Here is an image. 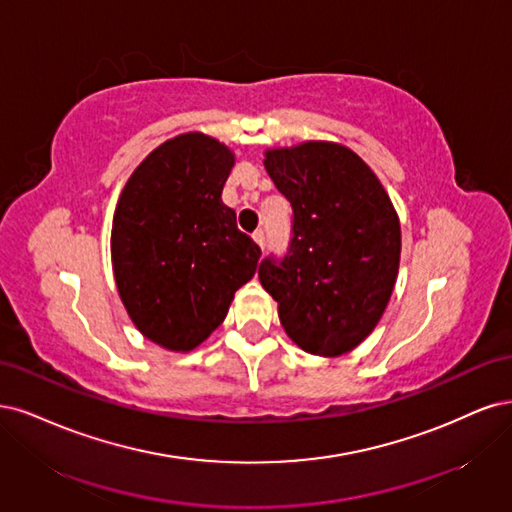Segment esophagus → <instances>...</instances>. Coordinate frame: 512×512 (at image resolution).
Listing matches in <instances>:
<instances>
[{"label": "esophagus", "mask_w": 512, "mask_h": 512, "mask_svg": "<svg viewBox=\"0 0 512 512\" xmlns=\"http://www.w3.org/2000/svg\"><path fill=\"white\" fill-rule=\"evenodd\" d=\"M253 240L257 242V246H259V249L263 251V249H266V236H263V232H261V229H257V232L253 234Z\"/></svg>", "instance_id": "34e87169"}]
</instances>
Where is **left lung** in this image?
Returning a JSON list of instances; mask_svg holds the SVG:
<instances>
[{
  "mask_svg": "<svg viewBox=\"0 0 512 512\" xmlns=\"http://www.w3.org/2000/svg\"><path fill=\"white\" fill-rule=\"evenodd\" d=\"M263 166L291 202L293 238L283 261H261V285L302 351L349 353L372 334L395 287L398 212L368 163L338 142L268 148Z\"/></svg>",
  "mask_w": 512,
  "mask_h": 512,
  "instance_id": "left-lung-1",
  "label": "left lung"
}]
</instances>
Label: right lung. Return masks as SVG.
<instances>
[{
    "instance_id": "1",
    "label": "right lung",
    "mask_w": 512,
    "mask_h": 512,
    "mask_svg": "<svg viewBox=\"0 0 512 512\" xmlns=\"http://www.w3.org/2000/svg\"><path fill=\"white\" fill-rule=\"evenodd\" d=\"M232 148L200 131L159 144L125 183L110 255L138 332L174 353L200 346L255 276L259 246L242 234L221 191Z\"/></svg>"
}]
</instances>
